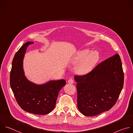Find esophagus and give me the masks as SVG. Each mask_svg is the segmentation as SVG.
Wrapping results in <instances>:
<instances>
[{
	"label": "esophagus",
	"instance_id": "1",
	"mask_svg": "<svg viewBox=\"0 0 133 133\" xmlns=\"http://www.w3.org/2000/svg\"><path fill=\"white\" fill-rule=\"evenodd\" d=\"M68 82L69 83H70V84H72L74 83V80L72 79H69L68 80Z\"/></svg>",
	"mask_w": 133,
	"mask_h": 133
}]
</instances>
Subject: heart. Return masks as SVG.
Listing matches in <instances>:
<instances>
[{
    "instance_id": "obj_1",
    "label": "heart",
    "mask_w": 133,
    "mask_h": 133,
    "mask_svg": "<svg viewBox=\"0 0 133 133\" xmlns=\"http://www.w3.org/2000/svg\"><path fill=\"white\" fill-rule=\"evenodd\" d=\"M90 51L89 49L82 50L78 51L74 57L73 63L77 64L80 62L75 69V71L78 75H84L89 73L99 62L100 55L98 52Z\"/></svg>"
}]
</instances>
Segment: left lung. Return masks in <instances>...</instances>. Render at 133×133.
I'll return each mask as SVG.
<instances>
[{
  "label": "left lung",
  "instance_id": "obj_1",
  "mask_svg": "<svg viewBox=\"0 0 133 133\" xmlns=\"http://www.w3.org/2000/svg\"><path fill=\"white\" fill-rule=\"evenodd\" d=\"M77 107L84 115L109 111L116 103L124 84L120 57L116 54L99 64L89 73L75 75Z\"/></svg>",
  "mask_w": 133,
  "mask_h": 133
}]
</instances>
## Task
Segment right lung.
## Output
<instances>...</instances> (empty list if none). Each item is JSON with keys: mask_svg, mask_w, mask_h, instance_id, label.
Masks as SVG:
<instances>
[{"mask_svg": "<svg viewBox=\"0 0 133 133\" xmlns=\"http://www.w3.org/2000/svg\"><path fill=\"white\" fill-rule=\"evenodd\" d=\"M28 42L16 53L12 63L10 84L16 101L24 111L38 115L50 113L55 108L58 93L66 84L64 79L51 80L41 85L29 81L24 76L23 60Z\"/></svg>", "mask_w": 133, "mask_h": 133, "instance_id": "right-lung-1", "label": "right lung"}]
</instances>
